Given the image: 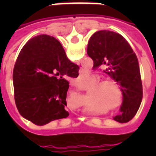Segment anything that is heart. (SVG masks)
Instances as JSON below:
<instances>
[{"label": "heart", "instance_id": "1", "mask_svg": "<svg viewBox=\"0 0 156 156\" xmlns=\"http://www.w3.org/2000/svg\"><path fill=\"white\" fill-rule=\"evenodd\" d=\"M86 73H82L80 78H84ZM94 82L97 81L88 90L91 100L100 107H106L111 111L119 110L124 102V92L116 80L105 78L100 81L98 75L93 76ZM99 82H98V81Z\"/></svg>", "mask_w": 156, "mask_h": 156}]
</instances>
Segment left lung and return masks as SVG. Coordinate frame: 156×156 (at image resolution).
I'll return each instance as SVG.
<instances>
[{
  "mask_svg": "<svg viewBox=\"0 0 156 156\" xmlns=\"http://www.w3.org/2000/svg\"><path fill=\"white\" fill-rule=\"evenodd\" d=\"M87 52L94 61L93 68L106 67L105 73L123 89L122 114L114 119L120 123L131 120L140 106L143 91L140 65L130 45L120 34L102 30L90 37Z\"/></svg>",
  "mask_w": 156,
  "mask_h": 156,
  "instance_id": "8db88e82",
  "label": "left lung"
}]
</instances>
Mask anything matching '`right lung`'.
I'll list each match as a JSON object with an SVG mask.
<instances>
[{
  "mask_svg": "<svg viewBox=\"0 0 156 156\" xmlns=\"http://www.w3.org/2000/svg\"><path fill=\"white\" fill-rule=\"evenodd\" d=\"M78 65L68 60L57 39L39 35L22 48L13 70L14 97L22 117L37 125L65 119L67 77L77 78Z\"/></svg>",
  "mask_w": 156,
  "mask_h": 156,
  "instance_id": "obj_1",
  "label": "right lung"
}]
</instances>
